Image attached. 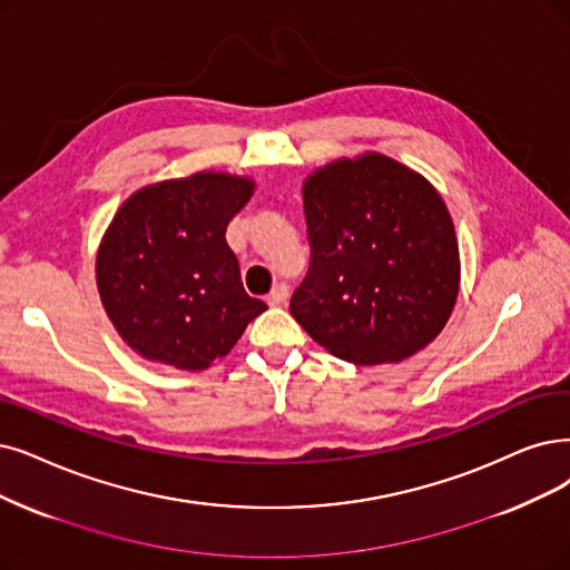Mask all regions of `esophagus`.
<instances>
[{"label": "esophagus", "instance_id": "34e87169", "mask_svg": "<svg viewBox=\"0 0 570 570\" xmlns=\"http://www.w3.org/2000/svg\"><path fill=\"white\" fill-rule=\"evenodd\" d=\"M287 297H289V287H287L285 283H278L276 287H273V289L268 292L266 304H268V306H281V304L287 302Z\"/></svg>", "mask_w": 570, "mask_h": 570}]
</instances>
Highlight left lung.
<instances>
[{"instance_id":"8db88e82","label":"left lung","mask_w":570,"mask_h":570,"mask_svg":"<svg viewBox=\"0 0 570 570\" xmlns=\"http://www.w3.org/2000/svg\"><path fill=\"white\" fill-rule=\"evenodd\" d=\"M311 262L289 313L332 355L400 362L459 297V243L442 196L381 154L341 158L304 185Z\"/></svg>"}]
</instances>
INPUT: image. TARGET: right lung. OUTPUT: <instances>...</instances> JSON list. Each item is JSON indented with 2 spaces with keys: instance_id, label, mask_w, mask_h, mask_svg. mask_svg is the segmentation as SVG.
Segmentation results:
<instances>
[{
  "instance_id": "right-lung-1",
  "label": "right lung",
  "mask_w": 570,
  "mask_h": 570,
  "mask_svg": "<svg viewBox=\"0 0 570 570\" xmlns=\"http://www.w3.org/2000/svg\"><path fill=\"white\" fill-rule=\"evenodd\" d=\"M255 181L224 173L168 179L132 194L98 253L109 321L147 360L206 370L266 311L240 283L226 226Z\"/></svg>"
}]
</instances>
